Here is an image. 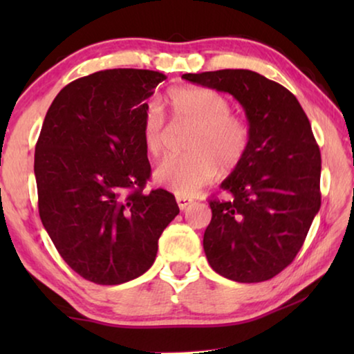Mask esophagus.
Returning a JSON list of instances; mask_svg holds the SVG:
<instances>
[{
    "instance_id": "esophagus-1",
    "label": "esophagus",
    "mask_w": 354,
    "mask_h": 354,
    "mask_svg": "<svg viewBox=\"0 0 354 354\" xmlns=\"http://www.w3.org/2000/svg\"><path fill=\"white\" fill-rule=\"evenodd\" d=\"M176 203H178L179 209H181V211H184V209L190 205L192 200L190 198H184V196H176Z\"/></svg>"
}]
</instances>
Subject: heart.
I'll use <instances>...</instances> for the list:
<instances>
[{
	"mask_svg": "<svg viewBox=\"0 0 354 354\" xmlns=\"http://www.w3.org/2000/svg\"><path fill=\"white\" fill-rule=\"evenodd\" d=\"M173 122L189 124V154L173 156L154 170V181L178 196H194L214 181L218 167L231 171L247 154L251 128L243 115L231 112V103L223 93L206 87H173L167 92ZM142 142L149 158L165 153L170 128L158 106H149L142 120Z\"/></svg>",
	"mask_w": 354,
	"mask_h": 354,
	"instance_id": "1",
	"label": "heart"
}]
</instances>
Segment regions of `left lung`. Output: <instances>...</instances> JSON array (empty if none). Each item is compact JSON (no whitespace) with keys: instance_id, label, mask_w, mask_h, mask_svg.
Segmentation results:
<instances>
[{"instance_id":"8db88e82","label":"left lung","mask_w":354,"mask_h":354,"mask_svg":"<svg viewBox=\"0 0 354 354\" xmlns=\"http://www.w3.org/2000/svg\"><path fill=\"white\" fill-rule=\"evenodd\" d=\"M184 80L230 93L247 113L251 142L241 165L209 201L203 248L209 266L237 283H261L292 263L319 212L320 149L295 95L251 70L185 73Z\"/></svg>"}]
</instances>
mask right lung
I'll return each instance as SVG.
<instances>
[{"label":"right lung","instance_id":"obj_1","mask_svg":"<svg viewBox=\"0 0 354 354\" xmlns=\"http://www.w3.org/2000/svg\"><path fill=\"white\" fill-rule=\"evenodd\" d=\"M165 77L97 71L65 86L44 120L34 156L40 220L71 270L95 284L145 273L179 214L170 192H143L151 175L140 133L145 100Z\"/></svg>","mask_w":354,"mask_h":354}]
</instances>
